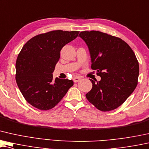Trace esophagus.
Listing matches in <instances>:
<instances>
[{
	"instance_id": "1",
	"label": "esophagus",
	"mask_w": 149,
	"mask_h": 149,
	"mask_svg": "<svg viewBox=\"0 0 149 149\" xmlns=\"http://www.w3.org/2000/svg\"><path fill=\"white\" fill-rule=\"evenodd\" d=\"M82 79V78L81 77H79V76H77V77H74V78H73V81L74 82V83H77V82H79L81 81Z\"/></svg>"
}]
</instances>
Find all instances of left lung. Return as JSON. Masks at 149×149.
Wrapping results in <instances>:
<instances>
[{"label":"left lung","mask_w":149,"mask_h":149,"mask_svg":"<svg viewBox=\"0 0 149 149\" xmlns=\"http://www.w3.org/2000/svg\"><path fill=\"white\" fill-rule=\"evenodd\" d=\"M80 38L89 48L91 68L101 81L93 84L86 97L99 110L108 111L120 106L136 87L139 64L129 45L119 38L99 31H84Z\"/></svg>","instance_id":"1"}]
</instances>
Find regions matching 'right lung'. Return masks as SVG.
Masks as SVG:
<instances>
[{
    "mask_svg": "<svg viewBox=\"0 0 149 149\" xmlns=\"http://www.w3.org/2000/svg\"><path fill=\"white\" fill-rule=\"evenodd\" d=\"M79 33L49 31L30 39L21 49L16 61L15 79L23 96L32 106L41 110L53 108L73 85L72 80H53L52 72L60 50Z\"/></svg>",
    "mask_w": 149,
    "mask_h": 149,
    "instance_id": "obj_1",
    "label": "right lung"
}]
</instances>
